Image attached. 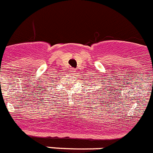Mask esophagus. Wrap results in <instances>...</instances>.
<instances>
[{"label": "esophagus", "instance_id": "34e87169", "mask_svg": "<svg viewBox=\"0 0 153 153\" xmlns=\"http://www.w3.org/2000/svg\"><path fill=\"white\" fill-rule=\"evenodd\" d=\"M72 71H73V70H72Z\"/></svg>", "mask_w": 153, "mask_h": 153}]
</instances>
